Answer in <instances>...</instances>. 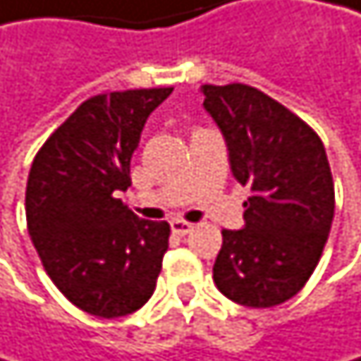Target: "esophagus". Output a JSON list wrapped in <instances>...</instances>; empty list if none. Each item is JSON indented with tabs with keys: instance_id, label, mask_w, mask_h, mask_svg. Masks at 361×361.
I'll list each match as a JSON object with an SVG mask.
<instances>
[{
	"instance_id": "34e87169",
	"label": "esophagus",
	"mask_w": 361,
	"mask_h": 361,
	"mask_svg": "<svg viewBox=\"0 0 361 361\" xmlns=\"http://www.w3.org/2000/svg\"><path fill=\"white\" fill-rule=\"evenodd\" d=\"M171 228H173L175 235H188V233H192V231H195V224L186 222V220H173Z\"/></svg>"
}]
</instances>
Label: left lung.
I'll use <instances>...</instances> for the list:
<instances>
[{
	"instance_id": "left-lung-1",
	"label": "left lung",
	"mask_w": 361,
	"mask_h": 361,
	"mask_svg": "<svg viewBox=\"0 0 361 361\" xmlns=\"http://www.w3.org/2000/svg\"><path fill=\"white\" fill-rule=\"evenodd\" d=\"M203 94L235 179L252 190L246 226L222 228L214 282L238 304L278 306L308 282L331 228L336 201L325 147L302 117L257 87L203 85Z\"/></svg>"
}]
</instances>
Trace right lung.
<instances>
[{
	"mask_svg": "<svg viewBox=\"0 0 361 361\" xmlns=\"http://www.w3.org/2000/svg\"><path fill=\"white\" fill-rule=\"evenodd\" d=\"M173 87L87 98L38 149L25 190L36 252L55 287L94 317L139 310L154 293L169 222L141 220L117 199L149 113Z\"/></svg>",
	"mask_w": 361,
	"mask_h": 361,
	"instance_id": "1",
	"label": "right lung"
}]
</instances>
